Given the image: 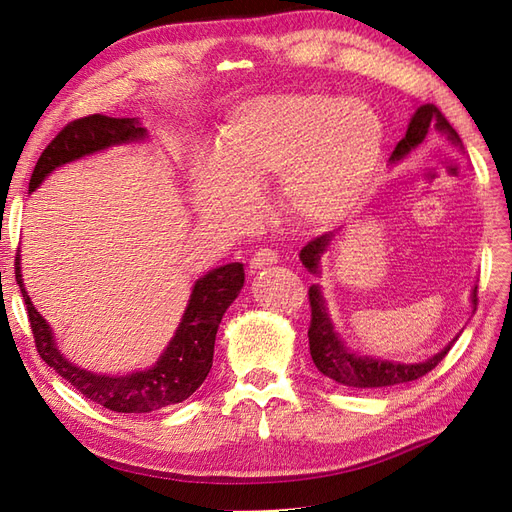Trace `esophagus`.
Instances as JSON below:
<instances>
[{
	"label": "esophagus",
	"mask_w": 512,
	"mask_h": 512,
	"mask_svg": "<svg viewBox=\"0 0 512 512\" xmlns=\"http://www.w3.org/2000/svg\"><path fill=\"white\" fill-rule=\"evenodd\" d=\"M277 254L273 250H258L252 260H250V269H265V267H273L277 265Z\"/></svg>",
	"instance_id": "1"
}]
</instances>
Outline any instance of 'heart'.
<instances>
[{
    "instance_id": "1",
    "label": "heart",
    "mask_w": 512,
    "mask_h": 512,
    "mask_svg": "<svg viewBox=\"0 0 512 512\" xmlns=\"http://www.w3.org/2000/svg\"><path fill=\"white\" fill-rule=\"evenodd\" d=\"M380 151L382 121L359 98L254 96L230 111L220 151L192 153V203L207 222L241 226L256 209L252 185L280 175L292 218L327 226L350 211Z\"/></svg>"
}]
</instances>
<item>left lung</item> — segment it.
Wrapping results in <instances>:
<instances>
[{
  "label": "left lung",
  "mask_w": 512,
  "mask_h": 512,
  "mask_svg": "<svg viewBox=\"0 0 512 512\" xmlns=\"http://www.w3.org/2000/svg\"><path fill=\"white\" fill-rule=\"evenodd\" d=\"M444 138V141L451 145L453 149L463 151V143L459 134L453 130L451 123L446 121V117L438 111V106L433 104H418L414 115L410 117L406 136L397 143L395 151L389 158V166H397L404 160H408L412 153H416L427 141H433V138ZM339 237V230L327 232L314 241H309L299 258L303 262V267L320 275L322 267V256L331 250V245ZM470 303H472V312L476 309V286L470 292ZM309 305H312V324H309V354H312V361L318 367L320 374L327 378L352 386V389H378V386H393L401 382H410L425 376L427 371L436 367L444 356L451 350V346L457 342L459 333L448 342L440 352L425 361L418 363H399V361H389V359H376V356H367L359 354L348 346L346 339L342 337L335 329V322L329 314V303L327 297L318 284H312L309 288Z\"/></svg>",
  "instance_id": "left-lung-1"
}]
</instances>
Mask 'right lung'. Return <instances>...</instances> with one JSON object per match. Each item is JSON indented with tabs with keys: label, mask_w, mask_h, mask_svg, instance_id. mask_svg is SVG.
<instances>
[{
	"label": "right lung",
	"mask_w": 512,
	"mask_h": 512,
	"mask_svg": "<svg viewBox=\"0 0 512 512\" xmlns=\"http://www.w3.org/2000/svg\"><path fill=\"white\" fill-rule=\"evenodd\" d=\"M149 141V132L138 117L89 115L72 121L61 130L51 145L42 151L34 175L29 179V194L36 192L53 170L83 160L111 147L138 145ZM21 252V250H19ZM17 284L23 292L29 322L36 337L42 361L68 380L76 391L96 404L123 414L153 412L188 399L209 376L213 365V346L226 309L239 297L245 284L241 262H228L198 277L192 286L188 305L183 309L175 335L147 369L132 374H96L72 363L59 350L51 324L34 307L23 284L21 254H17Z\"/></svg>",
	"instance_id": "right-lung-1"
}]
</instances>
